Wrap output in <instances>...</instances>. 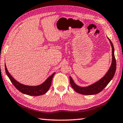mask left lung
<instances>
[{
  "label": "left lung",
  "mask_w": 123,
  "mask_h": 123,
  "mask_svg": "<svg viewBox=\"0 0 123 123\" xmlns=\"http://www.w3.org/2000/svg\"><path fill=\"white\" fill-rule=\"evenodd\" d=\"M110 43L111 44L112 48V62L111 64L110 68L106 73V74L96 83H94L92 84L89 85L88 86L81 87L79 86L74 82L72 78L70 76V85L73 89L78 93L83 94V95H94V94H98L101 91H102L103 89H104L106 85L111 81L114 75L115 71H116V60H115L114 55V48L113 44L112 43L109 38Z\"/></svg>",
  "instance_id": "1"
}]
</instances>
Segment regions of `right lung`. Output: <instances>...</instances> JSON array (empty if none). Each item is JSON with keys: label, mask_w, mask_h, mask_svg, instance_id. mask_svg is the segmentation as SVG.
<instances>
[{"label": "right lung", "mask_w": 123, "mask_h": 123, "mask_svg": "<svg viewBox=\"0 0 123 123\" xmlns=\"http://www.w3.org/2000/svg\"><path fill=\"white\" fill-rule=\"evenodd\" d=\"M5 69L7 76L9 78L11 82L13 83L14 86L19 92H22L23 94L31 96H39L45 94L46 92L48 91L50 87L51 86V80H52L53 76H54L55 74V73H54L42 84L37 85V86H29V85L22 84L17 81L15 79H14L9 73L8 70H7L5 64Z\"/></svg>", "instance_id": "obj_1"}]
</instances>
